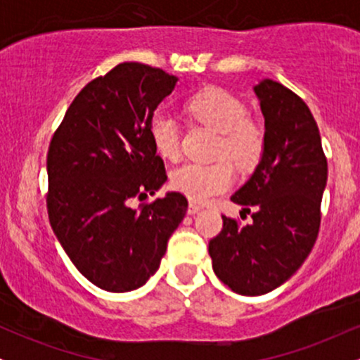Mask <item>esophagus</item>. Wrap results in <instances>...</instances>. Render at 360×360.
<instances>
[{"label": "esophagus", "instance_id": "obj_1", "mask_svg": "<svg viewBox=\"0 0 360 360\" xmlns=\"http://www.w3.org/2000/svg\"><path fill=\"white\" fill-rule=\"evenodd\" d=\"M201 210V206L200 205H196V203H189L188 205V213L189 214H194V213H198Z\"/></svg>", "mask_w": 360, "mask_h": 360}]
</instances>
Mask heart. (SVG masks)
I'll return each mask as SVG.
<instances>
[{
    "label": "heart",
    "instance_id": "b5f03b06",
    "mask_svg": "<svg viewBox=\"0 0 360 360\" xmlns=\"http://www.w3.org/2000/svg\"><path fill=\"white\" fill-rule=\"evenodd\" d=\"M191 117L220 131L217 154L226 155L240 167H250L264 152V130L247 117L245 105L233 94L210 88L194 94L186 103ZM148 134L157 154L164 159H177L181 148V130L177 120L167 111H157L148 123ZM235 171L230 160L186 162L172 172L171 183L179 193L194 201H208L230 188Z\"/></svg>",
    "mask_w": 360,
    "mask_h": 360
}]
</instances>
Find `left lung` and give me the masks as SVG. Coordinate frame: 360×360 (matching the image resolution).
<instances>
[{
    "label": "left lung",
    "mask_w": 360,
    "mask_h": 360,
    "mask_svg": "<svg viewBox=\"0 0 360 360\" xmlns=\"http://www.w3.org/2000/svg\"><path fill=\"white\" fill-rule=\"evenodd\" d=\"M264 115V152L232 201L252 213L242 226L223 214L210 240L213 271L243 296L279 288L300 269L320 230L326 157L315 118L298 94L272 79L254 86Z\"/></svg>",
    "instance_id": "1"
}]
</instances>
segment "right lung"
Instances as JSON below:
<instances>
[{
	"label": "right lung",
	"mask_w": 360,
	"mask_h": 360,
	"mask_svg": "<svg viewBox=\"0 0 360 360\" xmlns=\"http://www.w3.org/2000/svg\"><path fill=\"white\" fill-rule=\"evenodd\" d=\"M176 82L147 64H118L81 89L49 146L51 226L77 271L105 291L143 286L188 210L181 193L131 208L167 181L148 123Z\"/></svg>",
	"instance_id": "obj_1"
}]
</instances>
